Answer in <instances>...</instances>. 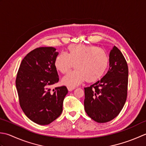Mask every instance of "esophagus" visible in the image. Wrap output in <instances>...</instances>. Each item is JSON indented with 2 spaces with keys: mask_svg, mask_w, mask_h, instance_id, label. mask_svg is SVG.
Masks as SVG:
<instances>
[{
  "mask_svg": "<svg viewBox=\"0 0 146 146\" xmlns=\"http://www.w3.org/2000/svg\"><path fill=\"white\" fill-rule=\"evenodd\" d=\"M67 89H68V90H69V91H72V90H74V89H75V88H71V87H68L67 88Z\"/></svg>",
  "mask_w": 146,
  "mask_h": 146,
  "instance_id": "34e87169",
  "label": "esophagus"
}]
</instances>
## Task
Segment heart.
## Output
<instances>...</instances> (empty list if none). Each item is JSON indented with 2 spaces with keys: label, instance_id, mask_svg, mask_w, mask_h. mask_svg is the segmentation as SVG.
Wrapping results in <instances>:
<instances>
[{
  "label": "heart",
  "instance_id": "1",
  "mask_svg": "<svg viewBox=\"0 0 146 146\" xmlns=\"http://www.w3.org/2000/svg\"><path fill=\"white\" fill-rule=\"evenodd\" d=\"M109 57L105 50L97 46L85 44H72L68 52H62L54 60L55 69L62 74L71 71L62 79V83L74 88L86 80L89 82L100 79L107 69Z\"/></svg>",
  "mask_w": 146,
  "mask_h": 146
}]
</instances>
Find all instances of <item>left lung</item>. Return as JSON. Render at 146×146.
Masks as SVG:
<instances>
[{"instance_id": "obj_1", "label": "left lung", "mask_w": 146, "mask_h": 146, "mask_svg": "<svg viewBox=\"0 0 146 146\" xmlns=\"http://www.w3.org/2000/svg\"><path fill=\"white\" fill-rule=\"evenodd\" d=\"M110 68L100 81L84 88V110L98 123L112 120L120 113L127 97L129 69L125 58L115 46L110 53Z\"/></svg>"}]
</instances>
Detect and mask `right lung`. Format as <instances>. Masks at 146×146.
I'll use <instances>...</instances> for the list:
<instances>
[{
  "instance_id": "right-lung-1",
  "label": "right lung",
  "mask_w": 146,
  "mask_h": 146,
  "mask_svg": "<svg viewBox=\"0 0 146 146\" xmlns=\"http://www.w3.org/2000/svg\"><path fill=\"white\" fill-rule=\"evenodd\" d=\"M58 52L53 47H39L28 53L21 63L16 86L21 108L28 118L39 125H48L62 112L68 90L65 86H50L59 81L54 60Z\"/></svg>"
}]
</instances>
